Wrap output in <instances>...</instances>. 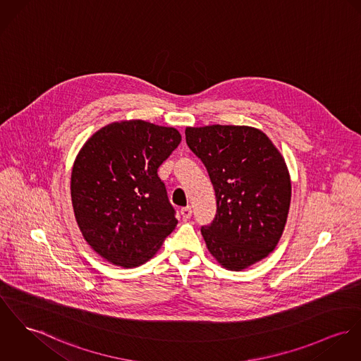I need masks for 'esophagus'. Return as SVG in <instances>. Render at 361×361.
Instances as JSON below:
<instances>
[{
	"instance_id": "34e87169",
	"label": "esophagus",
	"mask_w": 361,
	"mask_h": 361,
	"mask_svg": "<svg viewBox=\"0 0 361 361\" xmlns=\"http://www.w3.org/2000/svg\"><path fill=\"white\" fill-rule=\"evenodd\" d=\"M180 215L183 216V219H189L192 216V207L186 205V207L180 208Z\"/></svg>"
}]
</instances>
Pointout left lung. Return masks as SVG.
I'll list each match as a JSON object with an SVG mask.
<instances>
[{"label":"left lung","instance_id":"8db88e82","mask_svg":"<svg viewBox=\"0 0 361 361\" xmlns=\"http://www.w3.org/2000/svg\"><path fill=\"white\" fill-rule=\"evenodd\" d=\"M185 133L216 195V215L201 228L209 252L229 270L259 262L276 248L288 216L291 180L283 156L262 131L245 126Z\"/></svg>","mask_w":361,"mask_h":361}]
</instances>
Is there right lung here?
<instances>
[{"label": "right lung", "instance_id": "right-lung-1", "mask_svg": "<svg viewBox=\"0 0 361 361\" xmlns=\"http://www.w3.org/2000/svg\"><path fill=\"white\" fill-rule=\"evenodd\" d=\"M180 140L175 128L132 120L103 127L80 150L70 183L74 215L106 261L139 266L175 229V208L157 169Z\"/></svg>", "mask_w": 361, "mask_h": 361}]
</instances>
